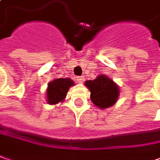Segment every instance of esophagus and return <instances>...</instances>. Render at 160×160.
<instances>
[{
    "mask_svg": "<svg viewBox=\"0 0 160 160\" xmlns=\"http://www.w3.org/2000/svg\"><path fill=\"white\" fill-rule=\"evenodd\" d=\"M84 77L83 76H78V77H76V82H78V83H82L83 81H84Z\"/></svg>",
    "mask_w": 160,
    "mask_h": 160,
    "instance_id": "34e87169",
    "label": "esophagus"
}]
</instances>
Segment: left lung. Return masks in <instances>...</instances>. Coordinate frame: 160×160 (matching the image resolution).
<instances>
[{
  "label": "left lung",
  "instance_id": "obj_1",
  "mask_svg": "<svg viewBox=\"0 0 160 160\" xmlns=\"http://www.w3.org/2000/svg\"><path fill=\"white\" fill-rule=\"evenodd\" d=\"M85 84L91 92L90 98L95 106L106 108L117 102L119 89L107 76H98L94 80H87Z\"/></svg>",
  "mask_w": 160,
  "mask_h": 160
}]
</instances>
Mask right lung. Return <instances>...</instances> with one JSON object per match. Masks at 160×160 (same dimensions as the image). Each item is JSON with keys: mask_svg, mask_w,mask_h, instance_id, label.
Listing matches in <instances>:
<instances>
[{"mask_svg": "<svg viewBox=\"0 0 160 160\" xmlns=\"http://www.w3.org/2000/svg\"><path fill=\"white\" fill-rule=\"evenodd\" d=\"M73 85V81L68 78L56 79L50 82L47 88V102L49 104H56L64 100L69 88Z\"/></svg>", "mask_w": 160, "mask_h": 160, "instance_id": "right-lung-1", "label": "right lung"}]
</instances>
